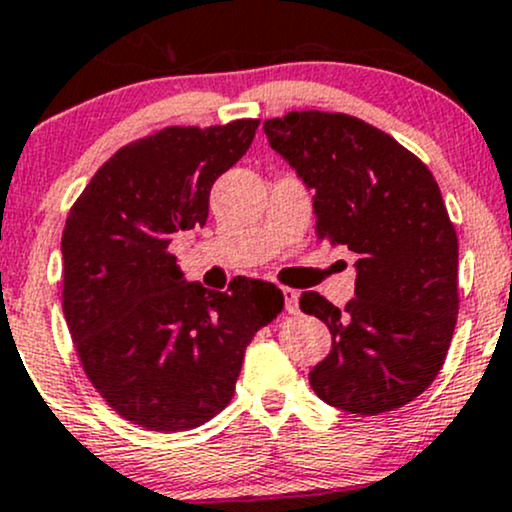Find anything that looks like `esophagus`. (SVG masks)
<instances>
[{"label": "esophagus", "instance_id": "1", "mask_svg": "<svg viewBox=\"0 0 512 512\" xmlns=\"http://www.w3.org/2000/svg\"><path fill=\"white\" fill-rule=\"evenodd\" d=\"M298 298H301V293L296 289H284V301H286V310L289 313H298Z\"/></svg>", "mask_w": 512, "mask_h": 512}]
</instances>
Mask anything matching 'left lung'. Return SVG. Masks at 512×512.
Segmentation results:
<instances>
[{"instance_id":"obj_1","label":"left lung","mask_w":512,"mask_h":512,"mask_svg":"<svg viewBox=\"0 0 512 512\" xmlns=\"http://www.w3.org/2000/svg\"><path fill=\"white\" fill-rule=\"evenodd\" d=\"M269 144L315 192V236L356 252V298L342 310L305 291L332 351L310 370L315 395L375 416L436 380L457 325V233L419 156L354 115L293 110L264 120Z\"/></svg>"}]
</instances>
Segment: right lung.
<instances>
[{
  "label": "right lung",
  "instance_id": "add662e5",
  "mask_svg": "<svg viewBox=\"0 0 512 512\" xmlns=\"http://www.w3.org/2000/svg\"><path fill=\"white\" fill-rule=\"evenodd\" d=\"M260 120L163 127L96 170L62 233V310L86 378L122 419L190 431L231 402L257 330L284 310L260 279L228 291L187 284L175 233L204 226L216 178L250 149Z\"/></svg>",
  "mask_w": 512,
  "mask_h": 512
}]
</instances>
